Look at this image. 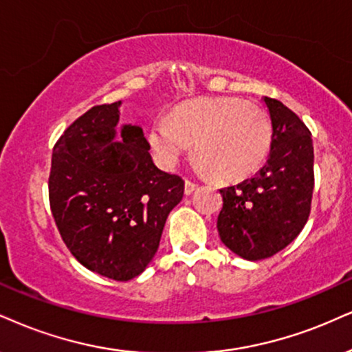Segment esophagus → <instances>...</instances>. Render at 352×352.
<instances>
[{"mask_svg":"<svg viewBox=\"0 0 352 352\" xmlns=\"http://www.w3.org/2000/svg\"><path fill=\"white\" fill-rule=\"evenodd\" d=\"M199 188V184L197 183H194V181H190V179H186V184H184V192L188 194H192L194 190H196Z\"/></svg>","mask_w":352,"mask_h":352,"instance_id":"obj_1","label":"esophagus"}]
</instances>
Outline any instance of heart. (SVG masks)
<instances>
[{
	"label": "heart",
	"mask_w": 352,
	"mask_h": 352,
	"mask_svg": "<svg viewBox=\"0 0 352 352\" xmlns=\"http://www.w3.org/2000/svg\"><path fill=\"white\" fill-rule=\"evenodd\" d=\"M267 112L238 98L197 99L173 116H160L150 129V145L158 162L173 166L197 140L199 166L220 179H241L258 171L272 146Z\"/></svg>",
	"instance_id": "obj_1"
}]
</instances>
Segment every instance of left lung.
I'll return each instance as SVG.
<instances>
[{"instance_id":"left-lung-1","label":"left lung","mask_w":352,"mask_h":352,"mask_svg":"<svg viewBox=\"0 0 352 352\" xmlns=\"http://www.w3.org/2000/svg\"><path fill=\"white\" fill-rule=\"evenodd\" d=\"M272 122L267 163L236 186L220 189L217 220L223 245L250 261L266 259L297 238L309 220L315 186L311 132L296 112L264 98Z\"/></svg>"}]
</instances>
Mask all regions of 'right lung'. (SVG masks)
Wrapping results in <instances>:
<instances>
[{"instance_id": "1", "label": "right lung", "mask_w": 352, "mask_h": 352, "mask_svg": "<svg viewBox=\"0 0 352 352\" xmlns=\"http://www.w3.org/2000/svg\"><path fill=\"white\" fill-rule=\"evenodd\" d=\"M119 106L91 107L56 140L49 202L78 261L104 277L129 280L155 256L184 181L155 166L140 127L124 125L122 140H114Z\"/></svg>"}]
</instances>
